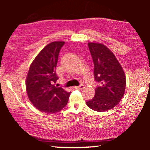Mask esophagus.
<instances>
[{
    "label": "esophagus",
    "instance_id": "34e87169",
    "mask_svg": "<svg viewBox=\"0 0 150 150\" xmlns=\"http://www.w3.org/2000/svg\"><path fill=\"white\" fill-rule=\"evenodd\" d=\"M74 88L76 89H83L85 88V86L83 85H80V86H78V87H74Z\"/></svg>",
    "mask_w": 150,
    "mask_h": 150
}]
</instances>
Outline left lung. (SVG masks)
<instances>
[{
    "label": "left lung",
    "mask_w": 150,
    "mask_h": 150,
    "mask_svg": "<svg viewBox=\"0 0 150 150\" xmlns=\"http://www.w3.org/2000/svg\"><path fill=\"white\" fill-rule=\"evenodd\" d=\"M94 62V79L99 83L93 99L87 101L88 107L103 112L114 108L125 93L126 80L123 68L113 53L100 43L89 42Z\"/></svg>",
    "instance_id": "1"
}]
</instances>
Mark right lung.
I'll return each instance as SVG.
<instances>
[{"label":"right lung","instance_id":"add662e5","mask_svg":"<svg viewBox=\"0 0 150 150\" xmlns=\"http://www.w3.org/2000/svg\"><path fill=\"white\" fill-rule=\"evenodd\" d=\"M64 42L46 45L31 64L26 79L27 95L34 107L42 112L54 113L67 105L70 92L54 85L58 77L56 68Z\"/></svg>","mask_w":150,"mask_h":150}]
</instances>
